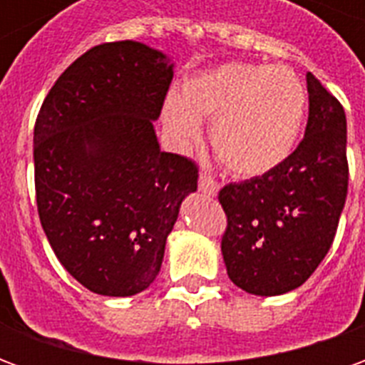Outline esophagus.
Listing matches in <instances>:
<instances>
[{
  "mask_svg": "<svg viewBox=\"0 0 365 365\" xmlns=\"http://www.w3.org/2000/svg\"><path fill=\"white\" fill-rule=\"evenodd\" d=\"M199 190L207 193V195H217L219 193V183L217 180H213L209 174H201L199 175Z\"/></svg>",
  "mask_w": 365,
  "mask_h": 365,
  "instance_id": "34e87169",
  "label": "esophagus"
}]
</instances>
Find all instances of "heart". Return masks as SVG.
<instances>
[{
	"mask_svg": "<svg viewBox=\"0 0 365 365\" xmlns=\"http://www.w3.org/2000/svg\"><path fill=\"white\" fill-rule=\"evenodd\" d=\"M307 90L293 70L227 62L187 78L180 97L168 96L162 125L170 140L190 148L211 123V144L225 168L264 175L282 166L299 143Z\"/></svg>",
	"mask_w": 365,
	"mask_h": 365,
	"instance_id": "1",
	"label": "heart"
}]
</instances>
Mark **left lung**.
Listing matches in <instances>:
<instances>
[{"label":"left lung","mask_w":365,"mask_h":365,"mask_svg":"<svg viewBox=\"0 0 365 365\" xmlns=\"http://www.w3.org/2000/svg\"><path fill=\"white\" fill-rule=\"evenodd\" d=\"M305 136L282 166L219 193L227 213L222 260L230 282L252 295H282L311 277L330 250L348 193L346 115L307 74Z\"/></svg>","instance_id":"left-lung-1"}]
</instances>
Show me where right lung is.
Wrapping results in <instances>:
<instances>
[{"mask_svg":"<svg viewBox=\"0 0 365 365\" xmlns=\"http://www.w3.org/2000/svg\"><path fill=\"white\" fill-rule=\"evenodd\" d=\"M174 64L136 41L93 46L62 72L35 123V190L44 235L86 289L144 291L160 272L197 166L160 150Z\"/></svg>","mask_w":365,"mask_h":365,"instance_id":"obj_1","label":"right lung"}]
</instances>
